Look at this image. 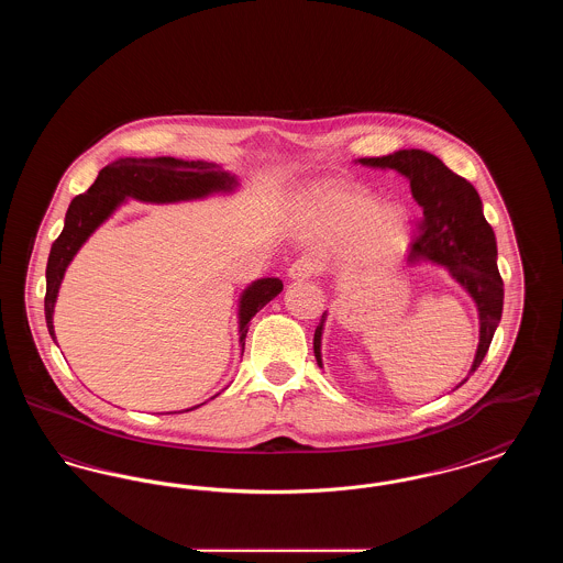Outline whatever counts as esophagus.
<instances>
[{
    "label": "esophagus",
    "instance_id": "esophagus-1",
    "mask_svg": "<svg viewBox=\"0 0 563 563\" xmlns=\"http://www.w3.org/2000/svg\"><path fill=\"white\" fill-rule=\"evenodd\" d=\"M319 262L317 260H310V257H301L291 264L289 268V278L294 280H306V278H312L319 274Z\"/></svg>",
    "mask_w": 563,
    "mask_h": 563
}]
</instances>
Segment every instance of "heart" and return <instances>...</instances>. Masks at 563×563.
I'll return each mask as SVG.
<instances>
[{
  "label": "heart",
  "instance_id": "obj_1",
  "mask_svg": "<svg viewBox=\"0 0 563 563\" xmlns=\"http://www.w3.org/2000/svg\"><path fill=\"white\" fill-rule=\"evenodd\" d=\"M306 223L324 244L350 241V262L375 269L393 264L409 241L407 214L397 205L379 207L377 198L356 189H327L306 207Z\"/></svg>",
  "mask_w": 563,
  "mask_h": 563
}]
</instances>
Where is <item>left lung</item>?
I'll return each instance as SVG.
<instances>
[{"label": "left lung", "mask_w": 563, "mask_h": 563, "mask_svg": "<svg viewBox=\"0 0 563 563\" xmlns=\"http://www.w3.org/2000/svg\"><path fill=\"white\" fill-rule=\"evenodd\" d=\"M358 162L375 168H395L409 179L411 194L422 209L418 234L409 249V262L427 260L445 266L452 278L475 299L479 310V346L471 367V374H475L503 317L505 299L496 264V236L483 217L477 189L424 150H399L382 158ZM322 324L324 314L314 331V356L321 367Z\"/></svg>", "instance_id": "8db88e82"}]
</instances>
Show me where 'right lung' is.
<instances>
[{
  "instance_id": "1",
  "label": "right lung",
  "mask_w": 563,
  "mask_h": 563,
  "mask_svg": "<svg viewBox=\"0 0 563 563\" xmlns=\"http://www.w3.org/2000/svg\"><path fill=\"white\" fill-rule=\"evenodd\" d=\"M239 186L236 177L225 173L219 164L202 161H177V158H120L101 168L95 184L76 196L65 214V228L53 242L48 266H46V297L44 312L46 324L53 335L54 301L60 280L74 255L80 251L88 236L113 213L124 198H136L143 202H179L205 198L214 191H232ZM283 291L278 278H260L244 289L239 308V333L242 350L251 319ZM198 407V405H196ZM191 407V409H196Z\"/></svg>"
}]
</instances>
